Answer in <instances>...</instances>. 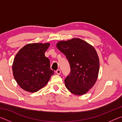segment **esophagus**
<instances>
[{
    "mask_svg": "<svg viewBox=\"0 0 122 122\" xmlns=\"http://www.w3.org/2000/svg\"><path fill=\"white\" fill-rule=\"evenodd\" d=\"M56 73L57 74V75H60L61 74V71L60 69H57L56 71Z\"/></svg>",
    "mask_w": 122,
    "mask_h": 122,
    "instance_id": "obj_1",
    "label": "esophagus"
}]
</instances>
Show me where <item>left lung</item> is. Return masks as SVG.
<instances>
[{
    "label": "left lung",
    "mask_w": 122,
    "mask_h": 122,
    "mask_svg": "<svg viewBox=\"0 0 122 122\" xmlns=\"http://www.w3.org/2000/svg\"><path fill=\"white\" fill-rule=\"evenodd\" d=\"M56 47L65 54L71 67L65 80L66 88L76 95L85 94L97 79L100 61L95 49L79 38L59 41Z\"/></svg>",
    "instance_id": "obj_1"
}]
</instances>
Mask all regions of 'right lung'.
I'll use <instances>...</instances> for the list:
<instances>
[{
    "label": "right lung",
    "instance_id": "right-lung-1",
    "mask_svg": "<svg viewBox=\"0 0 122 122\" xmlns=\"http://www.w3.org/2000/svg\"><path fill=\"white\" fill-rule=\"evenodd\" d=\"M49 45V43L26 45L15 55L12 66L14 77L27 92H38L54 74L50 68L49 60L45 55Z\"/></svg>",
    "mask_w": 122,
    "mask_h": 122
}]
</instances>
